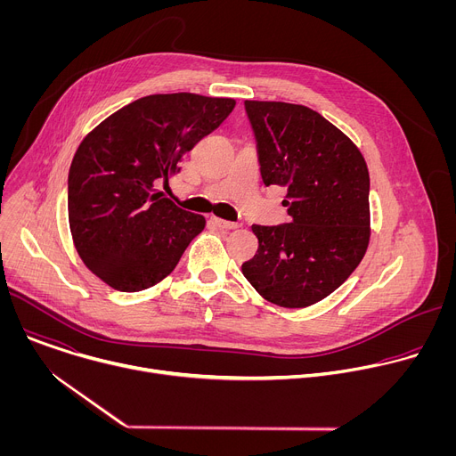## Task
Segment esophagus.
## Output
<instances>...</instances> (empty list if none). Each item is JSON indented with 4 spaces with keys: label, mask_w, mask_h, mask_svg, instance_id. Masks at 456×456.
I'll use <instances>...</instances> for the list:
<instances>
[{
    "label": "esophagus",
    "mask_w": 456,
    "mask_h": 456,
    "mask_svg": "<svg viewBox=\"0 0 456 456\" xmlns=\"http://www.w3.org/2000/svg\"><path fill=\"white\" fill-rule=\"evenodd\" d=\"M211 222L220 227V229H225V231H231V229H236L238 225L232 224V222H227V220H222V218H216V216H211Z\"/></svg>",
    "instance_id": "obj_1"
}]
</instances>
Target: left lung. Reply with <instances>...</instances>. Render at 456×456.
I'll return each instance as SVG.
<instances>
[{
    "mask_svg": "<svg viewBox=\"0 0 456 456\" xmlns=\"http://www.w3.org/2000/svg\"><path fill=\"white\" fill-rule=\"evenodd\" d=\"M264 183L287 187L290 224L252 225L247 281L285 308L310 306L357 269L370 240V175L355 144L317 111L245 101Z\"/></svg>",
    "mask_w": 456,
    "mask_h": 456,
    "instance_id": "obj_1",
    "label": "left lung"
}]
</instances>
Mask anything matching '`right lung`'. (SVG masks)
<instances>
[{"label":"right lung","instance_id":"add662e5","mask_svg":"<svg viewBox=\"0 0 456 456\" xmlns=\"http://www.w3.org/2000/svg\"><path fill=\"white\" fill-rule=\"evenodd\" d=\"M234 99L148 95L102 120L77 148L69 173V220L85 265L120 292L162 281L206 218L180 209L155 182L229 117Z\"/></svg>","mask_w":456,"mask_h":456}]
</instances>
